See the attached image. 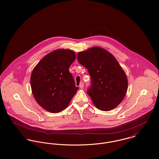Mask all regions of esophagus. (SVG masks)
Returning a JSON list of instances; mask_svg holds the SVG:
<instances>
[{"label": "esophagus", "instance_id": "1", "mask_svg": "<svg viewBox=\"0 0 159 159\" xmlns=\"http://www.w3.org/2000/svg\"><path fill=\"white\" fill-rule=\"evenodd\" d=\"M84 83H82V82H81L80 83V85H79V87L81 88V89H83L84 88Z\"/></svg>", "mask_w": 159, "mask_h": 159}]
</instances>
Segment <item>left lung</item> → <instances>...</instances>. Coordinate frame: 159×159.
<instances>
[{
    "label": "left lung",
    "mask_w": 159,
    "mask_h": 159,
    "mask_svg": "<svg viewBox=\"0 0 159 159\" xmlns=\"http://www.w3.org/2000/svg\"><path fill=\"white\" fill-rule=\"evenodd\" d=\"M77 59L91 76L87 93L94 106L102 111L116 108L125 96L128 81L115 57L103 48L93 47L79 52Z\"/></svg>",
    "instance_id": "left-lung-1"
}]
</instances>
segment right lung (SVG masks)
Here are the masks:
<instances>
[{"label":"right lung","mask_w":159,"mask_h":159,"mask_svg":"<svg viewBox=\"0 0 159 159\" xmlns=\"http://www.w3.org/2000/svg\"><path fill=\"white\" fill-rule=\"evenodd\" d=\"M75 57L72 50L57 49L45 55L34 68L32 92L37 103L46 111H63L78 90L69 71Z\"/></svg>","instance_id":"1"}]
</instances>
